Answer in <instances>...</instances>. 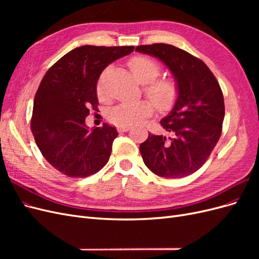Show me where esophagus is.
<instances>
[{
	"instance_id": "obj_1",
	"label": "esophagus",
	"mask_w": 259,
	"mask_h": 259,
	"mask_svg": "<svg viewBox=\"0 0 259 259\" xmlns=\"http://www.w3.org/2000/svg\"><path fill=\"white\" fill-rule=\"evenodd\" d=\"M131 130V126H117V132L123 133V132H127Z\"/></svg>"
}]
</instances>
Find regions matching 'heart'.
I'll return each mask as SVG.
<instances>
[{
	"mask_svg": "<svg viewBox=\"0 0 259 259\" xmlns=\"http://www.w3.org/2000/svg\"><path fill=\"white\" fill-rule=\"evenodd\" d=\"M128 67L136 80L145 86V94L160 110H168L176 103L178 86L171 77L158 79L161 68L158 62L146 56H135L130 59ZM97 94L100 98L107 97L103 80L97 85ZM153 112V106L148 100L123 104L109 112V121L117 126H133L142 123Z\"/></svg>",
	"mask_w": 259,
	"mask_h": 259,
	"instance_id": "b5f03b06",
	"label": "heart"
}]
</instances>
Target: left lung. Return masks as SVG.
I'll list each match as a JSON object with an SVG mask.
<instances>
[{
    "label": "left lung",
    "instance_id": "left-lung-1",
    "mask_svg": "<svg viewBox=\"0 0 259 259\" xmlns=\"http://www.w3.org/2000/svg\"><path fill=\"white\" fill-rule=\"evenodd\" d=\"M136 51L160 59L178 86L173 109L160 122L171 136L149 133L139 148L144 163L160 177L191 175L206 162L222 135L225 104L221 86L204 62L176 46L155 43L137 46Z\"/></svg>",
    "mask_w": 259,
    "mask_h": 259
}]
</instances>
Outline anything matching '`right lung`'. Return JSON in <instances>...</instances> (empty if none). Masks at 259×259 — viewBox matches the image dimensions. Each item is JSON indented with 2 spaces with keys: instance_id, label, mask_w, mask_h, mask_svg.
Listing matches in <instances>:
<instances>
[{
  "instance_id": "right-lung-1",
  "label": "right lung",
  "mask_w": 259,
  "mask_h": 259,
  "mask_svg": "<svg viewBox=\"0 0 259 259\" xmlns=\"http://www.w3.org/2000/svg\"><path fill=\"white\" fill-rule=\"evenodd\" d=\"M134 51V46L84 45L62 56L48 70L36 91L31 131L53 167L68 177L94 175L109 161L115 127L85 124L98 106L97 81L104 69Z\"/></svg>"
}]
</instances>
